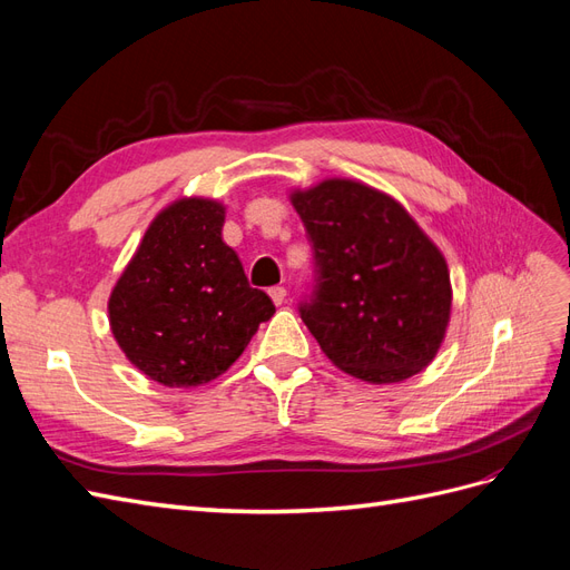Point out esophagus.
<instances>
[{
	"label": "esophagus",
	"instance_id": "esophagus-1",
	"mask_svg": "<svg viewBox=\"0 0 570 570\" xmlns=\"http://www.w3.org/2000/svg\"><path fill=\"white\" fill-rule=\"evenodd\" d=\"M268 295H271V299H273L275 306H281V304L285 302V297H287V289L281 287V285H275V287L268 289Z\"/></svg>",
	"mask_w": 570,
	"mask_h": 570
}]
</instances>
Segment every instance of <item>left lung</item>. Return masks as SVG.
<instances>
[{
	"instance_id": "left-lung-1",
	"label": "left lung",
	"mask_w": 570,
	"mask_h": 570,
	"mask_svg": "<svg viewBox=\"0 0 570 570\" xmlns=\"http://www.w3.org/2000/svg\"><path fill=\"white\" fill-rule=\"evenodd\" d=\"M314 249L299 316L337 368L400 383L435 358L452 312L450 271L400 202L331 178L289 195Z\"/></svg>"
}]
</instances>
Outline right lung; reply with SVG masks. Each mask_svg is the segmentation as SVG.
<instances>
[{
	"label": "right lung",
	"mask_w": 570,
	"mask_h": 570,
	"mask_svg": "<svg viewBox=\"0 0 570 570\" xmlns=\"http://www.w3.org/2000/svg\"><path fill=\"white\" fill-rule=\"evenodd\" d=\"M226 206L178 199L149 223L109 297L111 333L130 364L166 387L226 373L275 314L223 243Z\"/></svg>",
	"instance_id": "obj_1"
}]
</instances>
